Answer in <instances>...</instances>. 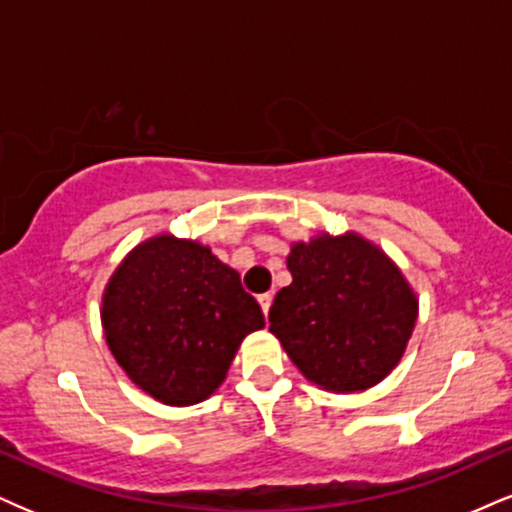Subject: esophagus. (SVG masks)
<instances>
[{
  "label": "esophagus",
  "mask_w": 512,
  "mask_h": 512,
  "mask_svg": "<svg viewBox=\"0 0 512 512\" xmlns=\"http://www.w3.org/2000/svg\"><path fill=\"white\" fill-rule=\"evenodd\" d=\"M272 300H274V295H272V293H262V295H257V303H260L262 312H264V317L269 315V307H272Z\"/></svg>",
  "instance_id": "34e87169"
}]
</instances>
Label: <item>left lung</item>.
I'll use <instances>...</instances> for the list:
<instances>
[{
	"instance_id": "obj_1",
	"label": "left lung",
	"mask_w": 512,
	"mask_h": 512,
	"mask_svg": "<svg viewBox=\"0 0 512 512\" xmlns=\"http://www.w3.org/2000/svg\"><path fill=\"white\" fill-rule=\"evenodd\" d=\"M293 281L276 293L269 331L319 389L355 393L398 367L420 300L398 264L372 240L348 231L291 243Z\"/></svg>"
}]
</instances>
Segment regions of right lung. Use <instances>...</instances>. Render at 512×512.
I'll return each instance as SVG.
<instances>
[{"label": "right lung", "instance_id": "add662e5", "mask_svg": "<svg viewBox=\"0 0 512 512\" xmlns=\"http://www.w3.org/2000/svg\"><path fill=\"white\" fill-rule=\"evenodd\" d=\"M114 360L164 405H195L224 384L243 338L262 329L257 300L207 245L159 233L123 257L102 295Z\"/></svg>", "mask_w": 512, "mask_h": 512}]
</instances>
